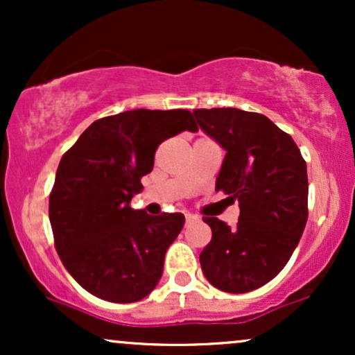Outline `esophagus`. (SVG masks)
Masks as SVG:
<instances>
[{
	"label": "esophagus",
	"mask_w": 355,
	"mask_h": 355,
	"mask_svg": "<svg viewBox=\"0 0 355 355\" xmlns=\"http://www.w3.org/2000/svg\"><path fill=\"white\" fill-rule=\"evenodd\" d=\"M195 220H198L197 215H193V214H187V215H185V222H187V225H190V223H193Z\"/></svg>",
	"instance_id": "34e87169"
}]
</instances>
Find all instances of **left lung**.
<instances>
[{
	"instance_id": "left-lung-1",
	"label": "left lung",
	"mask_w": 355,
	"mask_h": 355,
	"mask_svg": "<svg viewBox=\"0 0 355 355\" xmlns=\"http://www.w3.org/2000/svg\"><path fill=\"white\" fill-rule=\"evenodd\" d=\"M198 126L225 150L215 190L239 200L235 227L205 217L207 280L229 294L270 282L288 262L307 223V165L299 146L266 115L239 108L193 110Z\"/></svg>"
}]
</instances>
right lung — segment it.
<instances>
[{
	"instance_id": "1",
	"label": "right lung",
	"mask_w": 355,
	"mask_h": 355,
	"mask_svg": "<svg viewBox=\"0 0 355 355\" xmlns=\"http://www.w3.org/2000/svg\"><path fill=\"white\" fill-rule=\"evenodd\" d=\"M197 132L189 110H130L93 121L61 158L50 193L55 247L85 291L115 304L138 302L157 287L182 214L130 207L166 138Z\"/></svg>"
}]
</instances>
